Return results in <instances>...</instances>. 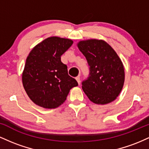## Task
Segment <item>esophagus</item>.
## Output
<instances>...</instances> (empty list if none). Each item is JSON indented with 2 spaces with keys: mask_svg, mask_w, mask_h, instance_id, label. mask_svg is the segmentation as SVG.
Returning <instances> with one entry per match:
<instances>
[{
  "mask_svg": "<svg viewBox=\"0 0 149 149\" xmlns=\"http://www.w3.org/2000/svg\"><path fill=\"white\" fill-rule=\"evenodd\" d=\"M76 80H77V82H78V85H80V76H77L76 78Z\"/></svg>",
  "mask_w": 149,
  "mask_h": 149,
  "instance_id": "34e87169",
  "label": "esophagus"
}]
</instances>
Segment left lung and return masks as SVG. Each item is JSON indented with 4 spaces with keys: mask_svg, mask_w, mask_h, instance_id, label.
<instances>
[{
    "mask_svg": "<svg viewBox=\"0 0 149 149\" xmlns=\"http://www.w3.org/2000/svg\"><path fill=\"white\" fill-rule=\"evenodd\" d=\"M80 51L86 58L89 76L82 88L91 102L106 104L115 100L122 90L125 71L122 61L114 49L102 40L80 41Z\"/></svg>",
    "mask_w": 149,
    "mask_h": 149,
    "instance_id": "obj_1",
    "label": "left lung"
}]
</instances>
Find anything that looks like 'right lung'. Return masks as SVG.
<instances>
[{"label":"right lung","mask_w":149,"mask_h":149,"mask_svg":"<svg viewBox=\"0 0 149 149\" xmlns=\"http://www.w3.org/2000/svg\"><path fill=\"white\" fill-rule=\"evenodd\" d=\"M70 39L50 37L37 45L27 57L22 83L29 98L45 109H55L66 100L71 88L78 86L68 74L61 56L72 45Z\"/></svg>","instance_id":"obj_1"}]
</instances>
